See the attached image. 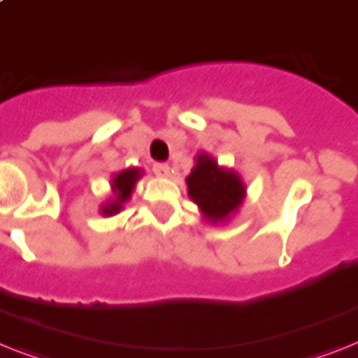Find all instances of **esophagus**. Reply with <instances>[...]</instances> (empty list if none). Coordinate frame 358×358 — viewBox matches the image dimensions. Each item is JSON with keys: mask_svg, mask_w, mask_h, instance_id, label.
<instances>
[{"mask_svg": "<svg viewBox=\"0 0 358 358\" xmlns=\"http://www.w3.org/2000/svg\"><path fill=\"white\" fill-rule=\"evenodd\" d=\"M152 171L158 174V176H169V174H171L169 164H154Z\"/></svg>", "mask_w": 358, "mask_h": 358, "instance_id": "34e87169", "label": "esophagus"}]
</instances>
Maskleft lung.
Returning a JSON list of instances; mask_svg holds the SVG:
<instances>
[{
  "mask_svg": "<svg viewBox=\"0 0 358 358\" xmlns=\"http://www.w3.org/2000/svg\"><path fill=\"white\" fill-rule=\"evenodd\" d=\"M187 193L204 219L213 224L226 222L246 196L243 180L234 169L220 167L209 154L200 152L187 178Z\"/></svg>",
  "mask_w": 358,
  "mask_h": 358,
  "instance_id": "obj_1",
  "label": "left lung"
}]
</instances>
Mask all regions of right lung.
<instances>
[{
  "instance_id": "add662e5",
  "label": "right lung",
  "mask_w": 358,
  "mask_h": 358,
  "mask_svg": "<svg viewBox=\"0 0 358 358\" xmlns=\"http://www.w3.org/2000/svg\"><path fill=\"white\" fill-rule=\"evenodd\" d=\"M141 178V171L132 167V169H124L121 173H117L112 178V191H113V200H108L106 204L101 208V213L104 217H112V215L119 213L123 204L130 199V194L134 191V185L136 182Z\"/></svg>"
}]
</instances>
